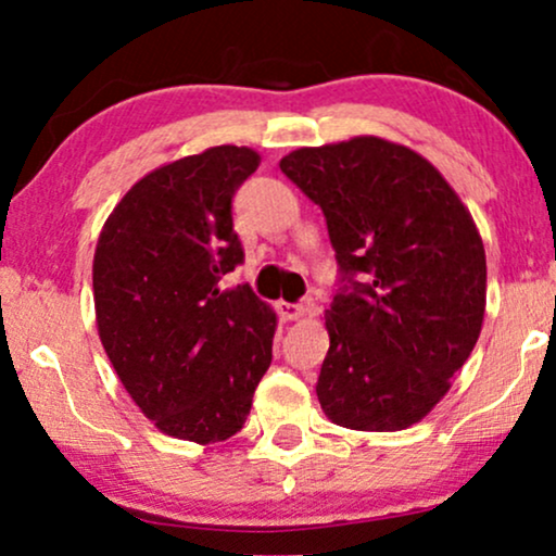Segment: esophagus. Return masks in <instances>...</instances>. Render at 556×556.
Returning <instances> with one entry per match:
<instances>
[{
	"mask_svg": "<svg viewBox=\"0 0 556 556\" xmlns=\"http://www.w3.org/2000/svg\"><path fill=\"white\" fill-rule=\"evenodd\" d=\"M278 315L283 319H289V323H293V319H304L306 315H312V309H309V306H304V304L278 302Z\"/></svg>",
	"mask_w": 556,
	"mask_h": 556,
	"instance_id": "esophagus-1",
	"label": "esophagus"
}]
</instances>
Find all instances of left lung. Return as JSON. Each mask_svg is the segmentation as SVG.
Wrapping results in <instances>:
<instances>
[{"instance_id":"1","label":"left lung","mask_w":556,"mask_h":556,"mask_svg":"<svg viewBox=\"0 0 556 556\" xmlns=\"http://www.w3.org/2000/svg\"><path fill=\"white\" fill-rule=\"evenodd\" d=\"M280 172L323 207L351 283L325 312L319 406L358 432L414 427L484 325L486 254L471 213L424 155L375 135L291 150Z\"/></svg>"}]
</instances>
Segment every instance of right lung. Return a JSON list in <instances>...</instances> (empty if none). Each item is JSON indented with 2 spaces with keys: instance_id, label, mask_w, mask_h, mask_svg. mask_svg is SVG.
Masks as SVG:
<instances>
[{
  "instance_id": "1",
  "label": "right lung",
  "mask_w": 556,
  "mask_h": 556,
  "mask_svg": "<svg viewBox=\"0 0 556 556\" xmlns=\"http://www.w3.org/2000/svg\"><path fill=\"white\" fill-rule=\"evenodd\" d=\"M260 153L215 146L163 163L116 202L93 254L96 325L137 408L176 440L244 427L278 315L250 286L220 289L244 252L231 198Z\"/></svg>"
}]
</instances>
